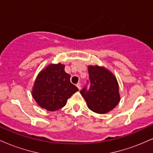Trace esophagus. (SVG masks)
<instances>
[{
    "instance_id": "1",
    "label": "esophagus",
    "mask_w": 153,
    "mask_h": 153,
    "mask_svg": "<svg viewBox=\"0 0 153 153\" xmlns=\"http://www.w3.org/2000/svg\"><path fill=\"white\" fill-rule=\"evenodd\" d=\"M76 86L78 87V88L79 89V90H80V82H78V83L76 84Z\"/></svg>"
}]
</instances>
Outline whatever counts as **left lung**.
Instances as JSON below:
<instances>
[{
  "label": "left lung",
  "instance_id": "left-lung-1",
  "mask_svg": "<svg viewBox=\"0 0 153 153\" xmlns=\"http://www.w3.org/2000/svg\"><path fill=\"white\" fill-rule=\"evenodd\" d=\"M88 71L90 88L80 91L88 107L97 114H106L117 106L120 101L119 83L115 75L99 65H89Z\"/></svg>",
  "mask_w": 153,
  "mask_h": 153
}]
</instances>
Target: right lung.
<instances>
[{"mask_svg":"<svg viewBox=\"0 0 153 153\" xmlns=\"http://www.w3.org/2000/svg\"><path fill=\"white\" fill-rule=\"evenodd\" d=\"M70 78L71 75L65 73L64 65H47L39 72L33 85L31 94L35 101L41 108L50 111L64 107L68 99L78 91Z\"/></svg>","mask_w":153,"mask_h":153,"instance_id":"add662e5","label":"right lung"}]
</instances>
